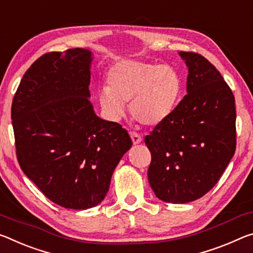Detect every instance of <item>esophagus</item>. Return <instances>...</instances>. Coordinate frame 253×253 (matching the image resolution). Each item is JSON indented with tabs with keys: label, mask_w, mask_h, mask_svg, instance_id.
Masks as SVG:
<instances>
[{
	"label": "esophagus",
	"mask_w": 253,
	"mask_h": 253,
	"mask_svg": "<svg viewBox=\"0 0 253 253\" xmlns=\"http://www.w3.org/2000/svg\"><path fill=\"white\" fill-rule=\"evenodd\" d=\"M129 135H130V138H131V141H133L134 144H139L142 142V137H141V135H139V134L135 133V131H130Z\"/></svg>",
	"instance_id": "1"
}]
</instances>
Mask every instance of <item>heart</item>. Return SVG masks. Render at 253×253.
Wrapping results in <instances>:
<instances>
[{"label":"heart","mask_w":253,"mask_h":253,"mask_svg":"<svg viewBox=\"0 0 253 253\" xmlns=\"http://www.w3.org/2000/svg\"><path fill=\"white\" fill-rule=\"evenodd\" d=\"M181 85L178 72L167 64L122 61L108 72L107 87L99 90L98 102L107 118L118 120L129 101L131 116L143 125L153 126L174 109Z\"/></svg>","instance_id":"obj_1"}]
</instances>
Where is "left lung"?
<instances>
[{
    "label": "left lung",
    "mask_w": 253,
    "mask_h": 253,
    "mask_svg": "<svg viewBox=\"0 0 253 253\" xmlns=\"http://www.w3.org/2000/svg\"><path fill=\"white\" fill-rule=\"evenodd\" d=\"M187 94L145 136L152 160L148 182L159 199L184 204L206 195L225 171L236 146L235 99L213 64L192 51Z\"/></svg>",
    "instance_id": "8db88e82"
}]
</instances>
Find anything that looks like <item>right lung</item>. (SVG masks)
<instances>
[{"label": "right lung", "mask_w": 253, "mask_h": 253, "mask_svg": "<svg viewBox=\"0 0 253 253\" xmlns=\"http://www.w3.org/2000/svg\"><path fill=\"white\" fill-rule=\"evenodd\" d=\"M92 53L73 48L40 56L12 101L15 151L28 178L64 208L99 205L111 175L133 145L127 130L94 114Z\"/></svg>", "instance_id": "right-lung-1"}]
</instances>
